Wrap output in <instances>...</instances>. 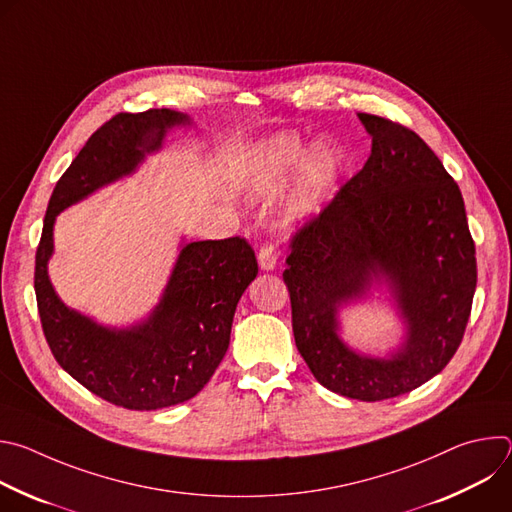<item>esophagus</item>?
Masks as SVG:
<instances>
[{
  "label": "esophagus",
  "instance_id": "1",
  "mask_svg": "<svg viewBox=\"0 0 512 512\" xmlns=\"http://www.w3.org/2000/svg\"><path fill=\"white\" fill-rule=\"evenodd\" d=\"M257 259H259V267H261L263 271H271V269H275V265H277V251H275L273 243L265 241V243L259 247Z\"/></svg>",
  "mask_w": 512,
  "mask_h": 512
}]
</instances>
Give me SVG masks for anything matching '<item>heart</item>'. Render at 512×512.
Returning <instances> with one entry per match:
<instances>
[{
    "label": "heart",
    "mask_w": 512,
    "mask_h": 512,
    "mask_svg": "<svg viewBox=\"0 0 512 512\" xmlns=\"http://www.w3.org/2000/svg\"><path fill=\"white\" fill-rule=\"evenodd\" d=\"M308 148V141L294 131L271 137L261 150L251 190L261 196L279 190L306 159ZM306 160L287 200V214L294 221H306L328 204L344 170V156L334 143L316 145Z\"/></svg>",
    "instance_id": "obj_1"
}]
</instances>
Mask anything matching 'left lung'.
Here are the masks:
<instances>
[{"label": "left lung", "mask_w": 512, "mask_h": 512, "mask_svg": "<svg viewBox=\"0 0 512 512\" xmlns=\"http://www.w3.org/2000/svg\"><path fill=\"white\" fill-rule=\"evenodd\" d=\"M373 137L367 164L291 237L283 281L291 328L312 375L358 399L405 395L456 354L476 289V249L464 198L429 145L409 127L358 113ZM385 278L406 324L387 359L364 357L337 336V312Z\"/></svg>", "instance_id": "8db88e82"}]
</instances>
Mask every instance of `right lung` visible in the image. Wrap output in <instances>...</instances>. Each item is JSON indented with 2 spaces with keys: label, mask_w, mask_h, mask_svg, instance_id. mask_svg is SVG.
Returning <instances> with one entry per match:
<instances>
[{
  "label": "right lung",
  "mask_w": 512,
  "mask_h": 512,
  "mask_svg": "<svg viewBox=\"0 0 512 512\" xmlns=\"http://www.w3.org/2000/svg\"><path fill=\"white\" fill-rule=\"evenodd\" d=\"M190 117L172 109L117 113L85 143L56 182L36 251L34 289L46 342L60 367L101 399L154 411L192 399L227 354L237 304L259 267L241 239L186 243L152 316L107 328L66 308L48 279L56 214L135 172Z\"/></svg>",
  "instance_id": "add662e5"
}]
</instances>
